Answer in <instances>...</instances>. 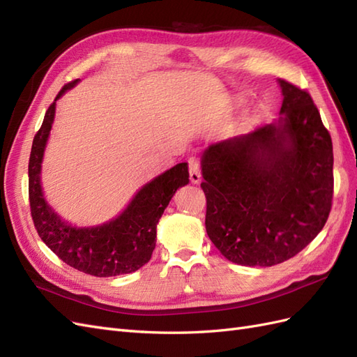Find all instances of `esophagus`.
Returning <instances> with one entry per match:
<instances>
[{
	"mask_svg": "<svg viewBox=\"0 0 357 357\" xmlns=\"http://www.w3.org/2000/svg\"><path fill=\"white\" fill-rule=\"evenodd\" d=\"M189 177H190V181L195 183V185H198L201 181V165L195 158H192L189 160Z\"/></svg>",
	"mask_w": 357,
	"mask_h": 357,
	"instance_id": "obj_1",
	"label": "esophagus"
}]
</instances>
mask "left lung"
<instances>
[{"label": "left lung", "mask_w": 357, "mask_h": 357, "mask_svg": "<svg viewBox=\"0 0 357 357\" xmlns=\"http://www.w3.org/2000/svg\"><path fill=\"white\" fill-rule=\"evenodd\" d=\"M278 83L282 117L208 146L201 160L205 229L226 259L244 266H273L298 255L332 207L331 134L307 91Z\"/></svg>", "instance_id": "obj_1"}]
</instances>
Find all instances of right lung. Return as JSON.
Masks as SVG:
<instances>
[{"instance_id":"add662e5","label":"right lung","mask_w":357,"mask_h":357,"mask_svg":"<svg viewBox=\"0 0 357 357\" xmlns=\"http://www.w3.org/2000/svg\"><path fill=\"white\" fill-rule=\"evenodd\" d=\"M77 83H67L56 95ZM55 102L34 137L29 156V207L40 238L61 261L95 277H113L134 273L146 265L156 245V225L172 195L189 183L186 162H181L139 189L121 215L101 226L74 228L52 210L40 185L41 160L55 117Z\"/></svg>"}]
</instances>
